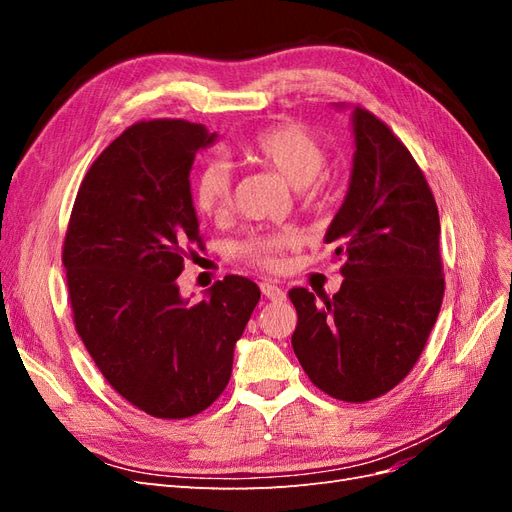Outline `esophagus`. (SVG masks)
Instances as JSON below:
<instances>
[{
    "label": "esophagus",
    "instance_id": "obj_1",
    "mask_svg": "<svg viewBox=\"0 0 512 512\" xmlns=\"http://www.w3.org/2000/svg\"><path fill=\"white\" fill-rule=\"evenodd\" d=\"M260 290H262V294H265L269 301H284L286 299V292L277 284H273V282H262Z\"/></svg>",
    "mask_w": 512,
    "mask_h": 512
}]
</instances>
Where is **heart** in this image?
<instances>
[{
    "mask_svg": "<svg viewBox=\"0 0 512 512\" xmlns=\"http://www.w3.org/2000/svg\"><path fill=\"white\" fill-rule=\"evenodd\" d=\"M241 156L258 166H265L299 188L307 198L322 194L327 166V151L322 143L301 123H277L258 132L239 149ZM194 207L205 218H222L230 209V170L222 162H209L192 185ZM299 239L290 230L256 232L243 239L235 254L247 265L277 271L284 265V254L294 250Z\"/></svg>",
    "mask_w": 512,
    "mask_h": 512,
    "instance_id": "1",
    "label": "heart"
}]
</instances>
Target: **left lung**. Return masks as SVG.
<instances>
[{"instance_id":"left-lung-1","label":"left lung","mask_w":512,"mask_h":512,"mask_svg":"<svg viewBox=\"0 0 512 512\" xmlns=\"http://www.w3.org/2000/svg\"><path fill=\"white\" fill-rule=\"evenodd\" d=\"M348 194L324 241L344 256L333 297L292 288V348L327 395L361 404L404 380L421 356L444 297L440 215L429 183L393 130L352 111Z\"/></svg>"}]
</instances>
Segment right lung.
Masks as SVG:
<instances>
[{
	"label": "right lung",
	"mask_w": 512,
	"mask_h": 512,
	"mask_svg": "<svg viewBox=\"0 0 512 512\" xmlns=\"http://www.w3.org/2000/svg\"><path fill=\"white\" fill-rule=\"evenodd\" d=\"M218 134L183 119L138 121L91 164L64 241L76 333L106 382L158 418H188L222 395L260 299L241 275L183 299V258L203 245L190 192L196 151Z\"/></svg>",
	"instance_id": "obj_1"
}]
</instances>
